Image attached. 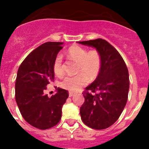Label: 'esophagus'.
Listing matches in <instances>:
<instances>
[{
  "label": "esophagus",
  "instance_id": "esophagus-1",
  "mask_svg": "<svg viewBox=\"0 0 149 149\" xmlns=\"http://www.w3.org/2000/svg\"><path fill=\"white\" fill-rule=\"evenodd\" d=\"M74 93H69V94H68V96H69V97H72V96H74Z\"/></svg>",
  "mask_w": 149,
  "mask_h": 149
}]
</instances>
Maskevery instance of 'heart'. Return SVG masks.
<instances>
[{"label":"heart","mask_w":149,"mask_h":149,"mask_svg":"<svg viewBox=\"0 0 149 149\" xmlns=\"http://www.w3.org/2000/svg\"><path fill=\"white\" fill-rule=\"evenodd\" d=\"M67 54L71 59L78 63L77 72L81 74L66 76L60 82V86L70 92H77L87 84V77L92 81L98 77L101 67V56L96 50L87 51L78 45L71 46ZM62 63V56L57 55L53 63L54 72L57 76H61L63 73Z\"/></svg>","instance_id":"1"}]
</instances>
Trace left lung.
I'll use <instances>...</instances> for the list:
<instances>
[{
  "label": "left lung",
  "instance_id": "obj_1",
  "mask_svg": "<svg viewBox=\"0 0 149 149\" xmlns=\"http://www.w3.org/2000/svg\"><path fill=\"white\" fill-rule=\"evenodd\" d=\"M78 43L95 48L101 60L99 74L83 93L85 101L80 108L81 119L91 128L103 130L116 122L125 107L128 70L120 54L104 39Z\"/></svg>",
  "mask_w": 149,
  "mask_h": 149
}]
</instances>
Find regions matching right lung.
<instances>
[{
	"instance_id": "add662e5",
	"label": "right lung",
	"mask_w": 149,
	"mask_h": 149,
	"mask_svg": "<svg viewBox=\"0 0 149 149\" xmlns=\"http://www.w3.org/2000/svg\"><path fill=\"white\" fill-rule=\"evenodd\" d=\"M63 42L41 45L24 59L18 68L15 81V101L21 114L30 125L38 129L51 128L60 122L62 107L68 91L57 88L49 98L46 86L54 80L53 63Z\"/></svg>"
}]
</instances>
